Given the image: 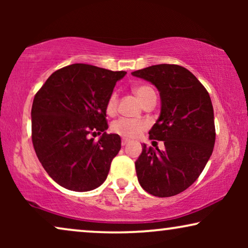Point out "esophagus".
Returning <instances> with one entry per match:
<instances>
[{
  "label": "esophagus",
  "instance_id": "obj_1",
  "mask_svg": "<svg viewBox=\"0 0 248 248\" xmlns=\"http://www.w3.org/2000/svg\"><path fill=\"white\" fill-rule=\"evenodd\" d=\"M128 143V140H127V139H122V145H123V147H124V145H126Z\"/></svg>",
  "mask_w": 248,
  "mask_h": 248
}]
</instances>
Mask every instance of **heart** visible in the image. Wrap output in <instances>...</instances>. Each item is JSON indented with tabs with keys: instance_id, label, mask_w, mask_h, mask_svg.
Listing matches in <instances>:
<instances>
[{
	"instance_id": "b5f03b06",
	"label": "heart",
	"mask_w": 248,
	"mask_h": 248,
	"mask_svg": "<svg viewBox=\"0 0 248 248\" xmlns=\"http://www.w3.org/2000/svg\"><path fill=\"white\" fill-rule=\"evenodd\" d=\"M134 93L137 94L139 100L141 101L142 105H144L147 101L155 98V93L150 86H137L133 89ZM117 101L118 97L116 93H111L110 96L108 97L106 103V111L107 114L113 115L117 109ZM147 127V123L144 121L140 120H131V118H120L115 121L111 124V131L115 133L122 135L124 138H135L141 133L144 128Z\"/></svg>"
}]
</instances>
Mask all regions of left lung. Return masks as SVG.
Here are the masks:
<instances>
[{
  "mask_svg": "<svg viewBox=\"0 0 248 248\" xmlns=\"http://www.w3.org/2000/svg\"><path fill=\"white\" fill-rule=\"evenodd\" d=\"M154 84L160 94V115L149 131L165 150L142 145L135 161L145 192L168 198L194 183L211 157L216 141L215 115L208 91L185 67L158 64L132 72Z\"/></svg>",
  "mask_w": 248,
  "mask_h": 248,
  "instance_id": "left-lung-1",
  "label": "left lung"
}]
</instances>
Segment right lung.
<instances>
[{"label":"right lung","mask_w":248,"mask_h":248,"mask_svg":"<svg viewBox=\"0 0 248 248\" xmlns=\"http://www.w3.org/2000/svg\"><path fill=\"white\" fill-rule=\"evenodd\" d=\"M125 71L72 64L54 72L33 98L32 144L54 182L88 192L106 181L121 137L107 134L106 103ZM103 133L97 144L90 134Z\"/></svg>","instance_id":"add662e5"}]
</instances>
